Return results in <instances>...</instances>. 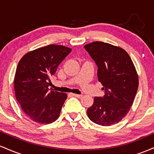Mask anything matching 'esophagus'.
Listing matches in <instances>:
<instances>
[{
	"instance_id": "34e87169",
	"label": "esophagus",
	"mask_w": 154,
	"mask_h": 154,
	"mask_svg": "<svg viewBox=\"0 0 154 154\" xmlns=\"http://www.w3.org/2000/svg\"><path fill=\"white\" fill-rule=\"evenodd\" d=\"M72 95H73V96H75V97H77V98H82V95H79V94H72Z\"/></svg>"
}]
</instances>
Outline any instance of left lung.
<instances>
[{"mask_svg":"<svg viewBox=\"0 0 154 154\" xmlns=\"http://www.w3.org/2000/svg\"><path fill=\"white\" fill-rule=\"evenodd\" d=\"M98 66V79L105 91L95 97L88 108L89 119L102 126L119 122L129 112L138 88V75L131 58L123 48L95 41L84 45Z\"/></svg>","mask_w":154,"mask_h":154,"instance_id":"8db88e82","label":"left lung"}]
</instances>
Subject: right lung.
<instances>
[{"mask_svg": "<svg viewBox=\"0 0 154 154\" xmlns=\"http://www.w3.org/2000/svg\"><path fill=\"white\" fill-rule=\"evenodd\" d=\"M71 51L63 45H49L26 53L19 61L14 79L15 96L23 112L35 122L50 124L59 118L67 95L49 91L48 86Z\"/></svg>", "mask_w": 154, "mask_h": 154, "instance_id": "right-lung-1", "label": "right lung"}]
</instances>
